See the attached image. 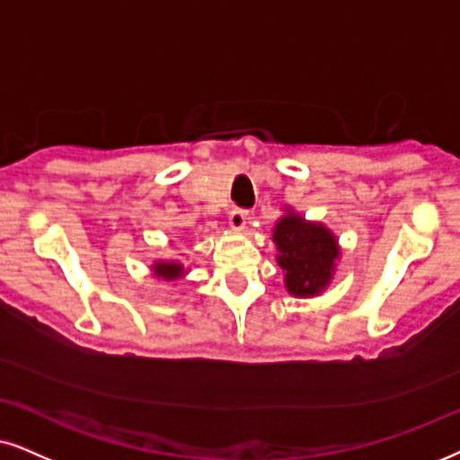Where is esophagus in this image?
<instances>
[{
  "instance_id": "34e87169",
  "label": "esophagus",
  "mask_w": 460,
  "mask_h": 460,
  "mask_svg": "<svg viewBox=\"0 0 460 460\" xmlns=\"http://www.w3.org/2000/svg\"><path fill=\"white\" fill-rule=\"evenodd\" d=\"M246 223H248V212L246 210H242V208H234V210L229 212L231 229H235V231L246 229Z\"/></svg>"
}]
</instances>
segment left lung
Masks as SVG:
<instances>
[{
    "label": "left lung",
    "instance_id": "8db88e82",
    "mask_svg": "<svg viewBox=\"0 0 460 460\" xmlns=\"http://www.w3.org/2000/svg\"><path fill=\"white\" fill-rule=\"evenodd\" d=\"M276 261L284 271V284L295 297H314L329 287L340 259L335 235L321 223L287 210L273 229Z\"/></svg>",
    "mask_w": 460,
    "mask_h": 460
}]
</instances>
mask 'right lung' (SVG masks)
I'll return each mask as SVG.
<instances>
[{
	"label": "right lung",
	"instance_id": "1",
	"mask_svg": "<svg viewBox=\"0 0 460 460\" xmlns=\"http://www.w3.org/2000/svg\"><path fill=\"white\" fill-rule=\"evenodd\" d=\"M155 276L159 278H165V280H176V278H180L184 273V267L176 263V261H156L155 267H153Z\"/></svg>",
	"mask_w": 460,
	"mask_h": 460
}]
</instances>
